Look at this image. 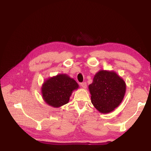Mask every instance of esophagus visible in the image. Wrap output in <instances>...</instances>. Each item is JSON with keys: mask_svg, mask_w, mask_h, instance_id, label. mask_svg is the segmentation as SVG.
Here are the masks:
<instances>
[{"mask_svg": "<svg viewBox=\"0 0 151 151\" xmlns=\"http://www.w3.org/2000/svg\"><path fill=\"white\" fill-rule=\"evenodd\" d=\"M81 87H83L84 89H86L87 88V84H86V83H81Z\"/></svg>", "mask_w": 151, "mask_h": 151, "instance_id": "1", "label": "esophagus"}]
</instances>
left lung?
Wrapping results in <instances>:
<instances>
[{
  "label": "left lung",
  "instance_id": "1",
  "mask_svg": "<svg viewBox=\"0 0 151 151\" xmlns=\"http://www.w3.org/2000/svg\"><path fill=\"white\" fill-rule=\"evenodd\" d=\"M91 103L102 113L113 111L119 106L126 91L125 81L115 72L99 70L89 86Z\"/></svg>",
  "mask_w": 151,
  "mask_h": 151
}]
</instances>
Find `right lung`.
I'll return each mask as SVG.
<instances>
[{
	"instance_id": "1",
	"label": "right lung",
	"mask_w": 151,
	"mask_h": 151,
	"mask_svg": "<svg viewBox=\"0 0 151 151\" xmlns=\"http://www.w3.org/2000/svg\"><path fill=\"white\" fill-rule=\"evenodd\" d=\"M78 88L74 79L67 74H58L44 82L42 87V97L50 106L58 108L68 103L73 91Z\"/></svg>"
}]
</instances>
